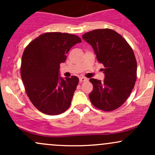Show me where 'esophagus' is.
<instances>
[{
    "instance_id": "34e87169",
    "label": "esophagus",
    "mask_w": 155,
    "mask_h": 155,
    "mask_svg": "<svg viewBox=\"0 0 155 155\" xmlns=\"http://www.w3.org/2000/svg\"><path fill=\"white\" fill-rule=\"evenodd\" d=\"M88 81V79L85 77H80L79 78V81L80 82H84V81Z\"/></svg>"
}]
</instances>
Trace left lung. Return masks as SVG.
I'll return each instance as SVG.
<instances>
[{
    "mask_svg": "<svg viewBox=\"0 0 155 155\" xmlns=\"http://www.w3.org/2000/svg\"><path fill=\"white\" fill-rule=\"evenodd\" d=\"M82 38L93 48L97 61L104 65L105 79H90L93 90L89 97L94 106L105 111L120 107L135 86L137 63L132 48L116 31L97 29L87 32Z\"/></svg>",
    "mask_w": 155,
    "mask_h": 155,
    "instance_id": "obj_1",
    "label": "left lung"
}]
</instances>
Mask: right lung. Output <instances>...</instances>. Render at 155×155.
Wrapping results in <instances>:
<instances>
[{
	"mask_svg": "<svg viewBox=\"0 0 155 155\" xmlns=\"http://www.w3.org/2000/svg\"><path fill=\"white\" fill-rule=\"evenodd\" d=\"M79 36L59 32L41 34L27 46L20 73L28 97L37 109L48 115L65 111L71 104L79 78L60 76V64L66 60Z\"/></svg>",
	"mask_w": 155,
	"mask_h": 155,
	"instance_id": "add662e5",
	"label": "right lung"
}]
</instances>
